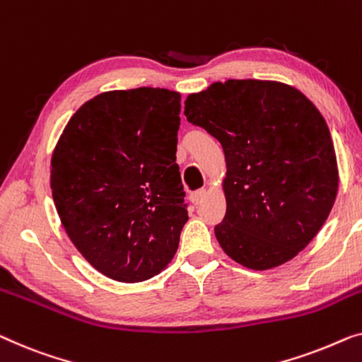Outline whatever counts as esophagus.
Here are the masks:
<instances>
[{"instance_id": "1", "label": "esophagus", "mask_w": 362, "mask_h": 362, "mask_svg": "<svg viewBox=\"0 0 362 362\" xmlns=\"http://www.w3.org/2000/svg\"><path fill=\"white\" fill-rule=\"evenodd\" d=\"M206 189H197L196 192H192L191 196H189V199H191V202L194 204V206H199V204L202 202V199L206 197Z\"/></svg>"}]
</instances>
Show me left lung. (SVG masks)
Returning <instances> with one entry per match:
<instances>
[{
  "instance_id": "obj_1",
  "label": "left lung",
  "mask_w": 362,
  "mask_h": 362,
  "mask_svg": "<svg viewBox=\"0 0 362 362\" xmlns=\"http://www.w3.org/2000/svg\"><path fill=\"white\" fill-rule=\"evenodd\" d=\"M185 116L222 145L225 253L250 269L294 258L322 228L338 191L332 135L318 109L277 81L228 80L189 94Z\"/></svg>"
}]
</instances>
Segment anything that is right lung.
<instances>
[{"label":"right lung","instance_id":"obj_1","mask_svg":"<svg viewBox=\"0 0 362 362\" xmlns=\"http://www.w3.org/2000/svg\"><path fill=\"white\" fill-rule=\"evenodd\" d=\"M181 94L137 88L83 104L52 155L50 186L68 237L120 282L168 266L187 222L176 165Z\"/></svg>","mask_w":362,"mask_h":362}]
</instances>
